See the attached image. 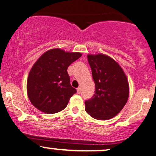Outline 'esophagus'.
<instances>
[{
    "mask_svg": "<svg viewBox=\"0 0 156 156\" xmlns=\"http://www.w3.org/2000/svg\"><path fill=\"white\" fill-rule=\"evenodd\" d=\"M76 91H77V93H79V94H80V93H81V87H79L78 88L76 89Z\"/></svg>",
    "mask_w": 156,
    "mask_h": 156,
    "instance_id": "obj_1",
    "label": "esophagus"
}]
</instances>
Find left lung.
Here are the masks:
<instances>
[{"mask_svg": "<svg viewBox=\"0 0 156 156\" xmlns=\"http://www.w3.org/2000/svg\"><path fill=\"white\" fill-rule=\"evenodd\" d=\"M95 82L94 96L85 101V111L97 120L114 118L126 105L129 96L127 76L120 66L104 54L87 55Z\"/></svg>", "mask_w": 156, "mask_h": 156, "instance_id": "obj_1", "label": "left lung"}]
</instances>
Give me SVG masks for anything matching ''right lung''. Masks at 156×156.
Segmentation results:
<instances>
[{
    "mask_svg": "<svg viewBox=\"0 0 156 156\" xmlns=\"http://www.w3.org/2000/svg\"><path fill=\"white\" fill-rule=\"evenodd\" d=\"M81 56L80 52L55 48L38 58L31 68L27 81V96L36 109L54 114L66 107L70 98L76 92L71 85L67 69Z\"/></svg>",
    "mask_w": 156,
    "mask_h": 156,
    "instance_id": "1",
    "label": "right lung"
}]
</instances>
